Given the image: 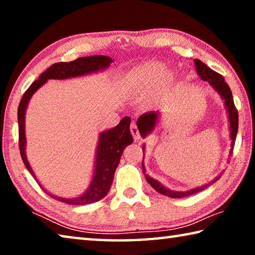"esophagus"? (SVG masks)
<instances>
[{"label": "esophagus", "mask_w": 255, "mask_h": 255, "mask_svg": "<svg viewBox=\"0 0 255 255\" xmlns=\"http://www.w3.org/2000/svg\"><path fill=\"white\" fill-rule=\"evenodd\" d=\"M130 132L133 137V139L135 140H139L140 139V135H139V131H138V128H137V125L135 123H132L130 125Z\"/></svg>", "instance_id": "obj_1"}]
</instances>
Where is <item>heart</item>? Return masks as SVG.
<instances>
[{
    "instance_id": "obj_1",
    "label": "heart",
    "mask_w": 255,
    "mask_h": 255,
    "mask_svg": "<svg viewBox=\"0 0 255 255\" xmlns=\"http://www.w3.org/2000/svg\"><path fill=\"white\" fill-rule=\"evenodd\" d=\"M173 73L157 62H146L129 71L124 77V85L131 94H143L157 86L152 100H155L166 86L173 82Z\"/></svg>"
}]
</instances>
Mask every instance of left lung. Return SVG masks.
I'll list each match as a JSON object with an SVG mask.
<instances>
[{
    "label": "left lung",
    "mask_w": 255,
    "mask_h": 255,
    "mask_svg": "<svg viewBox=\"0 0 255 255\" xmlns=\"http://www.w3.org/2000/svg\"><path fill=\"white\" fill-rule=\"evenodd\" d=\"M193 62H195L196 71L200 79L205 82H208L211 88H213L215 91L221 96V98L224 101V105H225L227 116H228V123H230V131H231V140H232V144H231L232 148L230 150V155H232L233 148H234L235 139H236V133H237V130H239V114H237V110L234 105V100H233V96H232L230 86L227 85L225 80H224V77L221 74H218V73H216L215 71L211 70V68L207 66L206 64L202 63L201 60L195 59ZM159 116H161V112L159 111H149V112H146L144 115H141L140 117L138 118L137 127L141 137L145 138L146 136L149 135V133H152V131L156 128L157 124L159 122ZM143 152H145V145L143 146ZM144 156H143V173L145 174V178L147 180V182L152 185V188L156 190L158 193L170 198H184V197L195 195V193L200 192L204 189L208 188L210 184L216 182V181L219 180V178L222 176V174H219L218 176H216L213 181H210L208 184L188 190V191H174V190H171L169 188L164 187V185L159 183L157 180L150 178L148 174H146L145 166H144Z\"/></svg>",
    "instance_id": "left-lung-1"
}]
</instances>
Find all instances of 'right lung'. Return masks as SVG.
Returning <instances> with one entry per match:
<instances>
[{
    "mask_svg": "<svg viewBox=\"0 0 255 255\" xmlns=\"http://www.w3.org/2000/svg\"><path fill=\"white\" fill-rule=\"evenodd\" d=\"M114 63V59L109 56L103 55H94L86 56V57L77 58L73 62L68 63H56L51 65L48 70H46L42 74H40L39 79L34 81L29 86V89L23 94L21 99L20 105L18 108V124H19V147L20 154L22 157L27 170L31 173L38 184L47 195L54 198L56 200L65 202L68 205H86L92 204L101 200L102 198L107 196L111 188L112 181L116 169L120 162V157L124 149L128 145L132 143V136L130 133V118L125 117L122 119L115 128L108 129L100 132L99 135L98 146L96 150V161H94V171L92 175L91 183L86 189V191L82 193L81 196L75 198H63L55 196L45 190V188L38 181L36 174L30 166L29 161L25 154V146H27V138H25V111L29 105V101L40 86L44 85L48 80H67L73 77H80L94 73H99L107 70L108 67Z\"/></svg>",
    "mask_w": 255,
    "mask_h": 255,
    "instance_id": "right-lung-1",
    "label": "right lung"
}]
</instances>
